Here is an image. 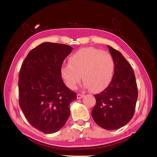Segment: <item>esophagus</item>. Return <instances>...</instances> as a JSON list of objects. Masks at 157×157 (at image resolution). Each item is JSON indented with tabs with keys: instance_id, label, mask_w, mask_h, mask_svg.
I'll return each mask as SVG.
<instances>
[{
	"instance_id": "34e87169",
	"label": "esophagus",
	"mask_w": 157,
	"mask_h": 157,
	"mask_svg": "<svg viewBox=\"0 0 157 157\" xmlns=\"http://www.w3.org/2000/svg\"><path fill=\"white\" fill-rule=\"evenodd\" d=\"M84 96V95L83 94H77V99H81Z\"/></svg>"
}]
</instances>
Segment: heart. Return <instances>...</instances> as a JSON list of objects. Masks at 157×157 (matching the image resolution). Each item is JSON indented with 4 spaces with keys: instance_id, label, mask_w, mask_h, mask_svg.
<instances>
[{
    "instance_id": "heart-1",
    "label": "heart",
    "mask_w": 157,
    "mask_h": 157,
    "mask_svg": "<svg viewBox=\"0 0 157 157\" xmlns=\"http://www.w3.org/2000/svg\"><path fill=\"white\" fill-rule=\"evenodd\" d=\"M114 69L115 62L111 54L94 47H86L71 55L69 63L63 64L60 71L70 89L76 88L82 77L84 86L96 92L108 86Z\"/></svg>"
}]
</instances>
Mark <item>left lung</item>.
<instances>
[{
    "instance_id": "left-lung-1",
    "label": "left lung",
    "mask_w": 157,
    "mask_h": 157,
    "mask_svg": "<svg viewBox=\"0 0 157 157\" xmlns=\"http://www.w3.org/2000/svg\"><path fill=\"white\" fill-rule=\"evenodd\" d=\"M115 62L111 82L101 93L95 94L96 103L92 111L95 122L104 129L117 130L134 116L137 92L134 71L120 52L108 46Z\"/></svg>"
}]
</instances>
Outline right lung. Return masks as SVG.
I'll return each mask as SVG.
<instances>
[{"label":"right lung","mask_w":157,"mask_h":157,"mask_svg":"<svg viewBox=\"0 0 157 157\" xmlns=\"http://www.w3.org/2000/svg\"><path fill=\"white\" fill-rule=\"evenodd\" d=\"M71 46L43 42L29 52L19 75V103L31 125L45 134L59 130L70 115V103L77 94L61 76Z\"/></svg>","instance_id":"right-lung-1"}]
</instances>
